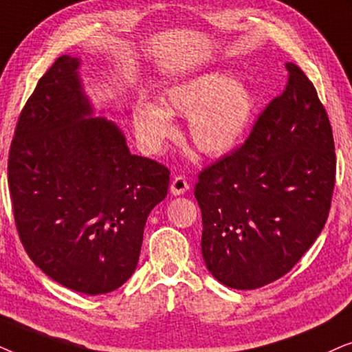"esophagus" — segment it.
<instances>
[{
	"label": "esophagus",
	"instance_id": "1",
	"mask_svg": "<svg viewBox=\"0 0 352 352\" xmlns=\"http://www.w3.org/2000/svg\"><path fill=\"white\" fill-rule=\"evenodd\" d=\"M188 188H190V184L186 182L185 177H182V175L175 177V179H173L172 184H170V193L173 196L184 195V193H186V191H188Z\"/></svg>",
	"mask_w": 352,
	"mask_h": 352
}]
</instances>
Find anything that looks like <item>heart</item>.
Here are the masks:
<instances>
[{
  "label": "heart",
  "instance_id": "heart-1",
  "mask_svg": "<svg viewBox=\"0 0 352 352\" xmlns=\"http://www.w3.org/2000/svg\"><path fill=\"white\" fill-rule=\"evenodd\" d=\"M161 104L140 101L133 107L135 133L148 153H159L175 135L172 116L188 117V137L204 156L219 157L240 143L250 125L254 96L227 72L196 75L173 83L161 96Z\"/></svg>",
  "mask_w": 352,
  "mask_h": 352
}]
</instances>
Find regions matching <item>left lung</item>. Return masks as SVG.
Instances as JSON below:
<instances>
[{"mask_svg":"<svg viewBox=\"0 0 352 352\" xmlns=\"http://www.w3.org/2000/svg\"><path fill=\"white\" fill-rule=\"evenodd\" d=\"M288 83L246 142L201 170V251L220 283L256 289L296 265L320 235L335 188L331 125L316 87L288 63Z\"/></svg>","mask_w":352,"mask_h":352,"instance_id":"left-lung-1","label":"left lung"}]
</instances>
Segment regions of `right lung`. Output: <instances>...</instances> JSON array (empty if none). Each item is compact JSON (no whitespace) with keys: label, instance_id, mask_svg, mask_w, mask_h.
I'll list each match as a JSON object with an SVG mask.
<instances>
[{"label":"right lung","instance_id":"add662e5","mask_svg":"<svg viewBox=\"0 0 352 352\" xmlns=\"http://www.w3.org/2000/svg\"><path fill=\"white\" fill-rule=\"evenodd\" d=\"M78 64L60 56L36 83L11 142L8 185L34 264L65 288L104 294L137 269L170 170L130 153L114 122L90 117Z\"/></svg>","mask_w":352,"mask_h":352}]
</instances>
